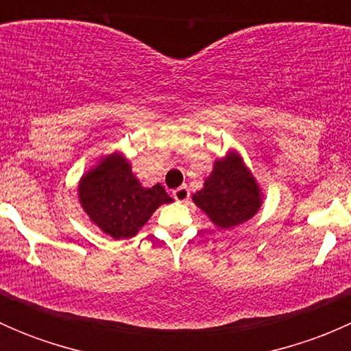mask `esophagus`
<instances>
[{"label": "esophagus", "mask_w": 351, "mask_h": 351, "mask_svg": "<svg viewBox=\"0 0 351 351\" xmlns=\"http://www.w3.org/2000/svg\"><path fill=\"white\" fill-rule=\"evenodd\" d=\"M173 197L176 202H186L190 198V190L186 186H178L176 190H173Z\"/></svg>", "instance_id": "34e87169"}]
</instances>
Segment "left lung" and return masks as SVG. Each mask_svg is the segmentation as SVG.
<instances>
[{
    "label": "left lung",
    "mask_w": 351,
    "mask_h": 351,
    "mask_svg": "<svg viewBox=\"0 0 351 351\" xmlns=\"http://www.w3.org/2000/svg\"><path fill=\"white\" fill-rule=\"evenodd\" d=\"M193 202L217 228L231 229L253 217L261 205V193L243 159L229 153L217 159L204 189L193 193Z\"/></svg>",
    "instance_id": "8db88e82"
}]
</instances>
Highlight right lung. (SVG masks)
Masks as SVG:
<instances>
[{
  "label": "right lung",
  "instance_id": "obj_1",
  "mask_svg": "<svg viewBox=\"0 0 351 351\" xmlns=\"http://www.w3.org/2000/svg\"><path fill=\"white\" fill-rule=\"evenodd\" d=\"M80 202L93 224L113 239L132 238L171 197L161 185L144 189L122 154H110L81 178Z\"/></svg>",
  "mask_w": 351,
  "mask_h": 351
}]
</instances>
